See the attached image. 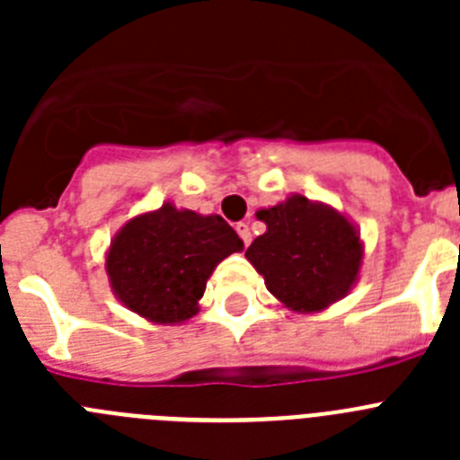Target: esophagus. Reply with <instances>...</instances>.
I'll list each match as a JSON object with an SVG mask.
<instances>
[{
    "label": "esophagus",
    "mask_w": 460,
    "mask_h": 460,
    "mask_svg": "<svg viewBox=\"0 0 460 460\" xmlns=\"http://www.w3.org/2000/svg\"><path fill=\"white\" fill-rule=\"evenodd\" d=\"M234 230H237V234H239V237H242V242L246 243V246H249V243H251V227H249V223H237V227H234Z\"/></svg>",
    "instance_id": "34e87169"
}]
</instances>
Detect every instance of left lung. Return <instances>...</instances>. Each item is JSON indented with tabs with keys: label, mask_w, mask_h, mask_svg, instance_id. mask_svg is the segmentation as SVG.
<instances>
[{
	"label": "left lung",
	"mask_w": 460,
	"mask_h": 460,
	"mask_svg": "<svg viewBox=\"0 0 460 460\" xmlns=\"http://www.w3.org/2000/svg\"><path fill=\"white\" fill-rule=\"evenodd\" d=\"M267 233L253 239L246 258L286 308L318 313L343 299L359 279L364 243L350 218L324 202L292 193L255 211Z\"/></svg>",
	"instance_id": "8db88e82"
}]
</instances>
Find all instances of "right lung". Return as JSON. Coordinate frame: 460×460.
<instances>
[{
	"instance_id": "1",
	"label": "right lung",
	"mask_w": 460,
	"mask_h": 460,
	"mask_svg": "<svg viewBox=\"0 0 460 460\" xmlns=\"http://www.w3.org/2000/svg\"><path fill=\"white\" fill-rule=\"evenodd\" d=\"M243 242L218 214L161 209L119 227L105 253L110 288L128 311L156 324H180L198 313L207 280Z\"/></svg>"
}]
</instances>
